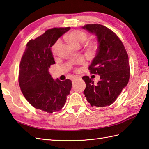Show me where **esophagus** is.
<instances>
[{
  "instance_id": "1",
  "label": "esophagus",
  "mask_w": 149,
  "mask_h": 149,
  "mask_svg": "<svg viewBox=\"0 0 149 149\" xmlns=\"http://www.w3.org/2000/svg\"><path fill=\"white\" fill-rule=\"evenodd\" d=\"M78 79H80V77H72V83H74L76 80H77Z\"/></svg>"
}]
</instances>
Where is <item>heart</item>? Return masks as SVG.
Listing matches in <instances>:
<instances>
[{"mask_svg": "<svg viewBox=\"0 0 149 149\" xmlns=\"http://www.w3.org/2000/svg\"><path fill=\"white\" fill-rule=\"evenodd\" d=\"M87 38V34L84 31L74 30L68 33L64 36L65 40L67 41L70 44L74 47H79L82 43H84ZM60 45V41L57 40L52 47V53L53 55H56L57 52L58 48ZM90 48L94 49L96 47V42H92L90 43Z\"/></svg>", "mask_w": 149, "mask_h": 149, "instance_id": "1", "label": "heart"}]
</instances>
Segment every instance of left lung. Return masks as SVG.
<instances>
[{"mask_svg":"<svg viewBox=\"0 0 149 149\" xmlns=\"http://www.w3.org/2000/svg\"><path fill=\"white\" fill-rule=\"evenodd\" d=\"M83 29L97 37L96 56L88 67L90 73L100 75V81L94 84L88 76L82 79L86 83L83 92L92 107H106L115 102L130 79L128 56L118 35L99 24H87Z\"/></svg>","mask_w":149,"mask_h":149,"instance_id":"8db88e82","label":"left lung"}]
</instances>
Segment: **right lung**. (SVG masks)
I'll return each instance as SVG.
<instances>
[{"label": "right lung", "instance_id": "add662e5", "mask_svg": "<svg viewBox=\"0 0 149 149\" xmlns=\"http://www.w3.org/2000/svg\"><path fill=\"white\" fill-rule=\"evenodd\" d=\"M70 29H49L30 40L20 62L18 80L21 92L33 107L47 113L59 111L64 107L72 87L70 79L55 81L49 72L50 66L56 64L51 47Z\"/></svg>", "mask_w": 149, "mask_h": 149}]
</instances>
